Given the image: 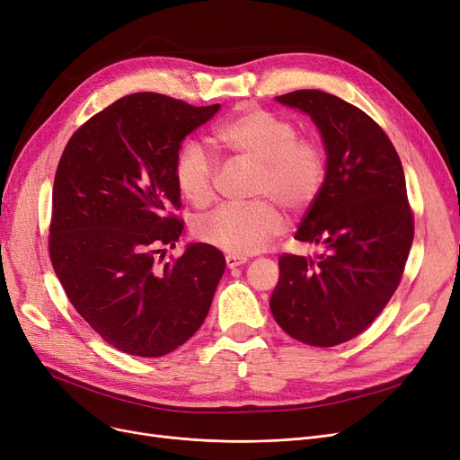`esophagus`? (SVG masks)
Listing matches in <instances>:
<instances>
[{
  "instance_id": "1",
  "label": "esophagus",
  "mask_w": 460,
  "mask_h": 460,
  "mask_svg": "<svg viewBox=\"0 0 460 460\" xmlns=\"http://www.w3.org/2000/svg\"><path fill=\"white\" fill-rule=\"evenodd\" d=\"M226 263H227V267L229 269H234V267H241V265H244L246 263V258H243V256H226Z\"/></svg>"
}]
</instances>
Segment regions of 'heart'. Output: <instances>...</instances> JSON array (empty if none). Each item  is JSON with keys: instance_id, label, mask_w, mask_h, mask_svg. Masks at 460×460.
Here are the masks:
<instances>
[{"instance_id": "b5f03b06", "label": "heart", "mask_w": 460, "mask_h": 460, "mask_svg": "<svg viewBox=\"0 0 460 460\" xmlns=\"http://www.w3.org/2000/svg\"><path fill=\"white\" fill-rule=\"evenodd\" d=\"M210 140L236 159L256 164L252 195L267 197L248 204H226L195 226L202 243L233 256H248L277 236L284 219L273 198L284 208L299 212L311 207L324 187L328 151L314 134H297L290 117L263 108H246L219 121ZM178 191L193 207L212 202L217 163L202 146L185 144L174 163Z\"/></svg>"}]
</instances>
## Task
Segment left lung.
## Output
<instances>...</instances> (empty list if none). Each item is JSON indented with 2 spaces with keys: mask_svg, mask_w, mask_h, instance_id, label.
<instances>
[{
  "mask_svg": "<svg viewBox=\"0 0 460 460\" xmlns=\"http://www.w3.org/2000/svg\"><path fill=\"white\" fill-rule=\"evenodd\" d=\"M311 115L328 151V174L296 239L318 258L282 253L270 296L277 324L311 347L360 335L396 292L413 243L403 168L385 130L339 96L305 89L277 96Z\"/></svg>",
  "mask_w": 460,
  "mask_h": 460,
  "instance_id": "left-lung-1",
  "label": "left lung"
}]
</instances>
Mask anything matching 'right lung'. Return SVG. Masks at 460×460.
I'll list each match as a JSON object with an SVG mask.
<instances>
[{"label": "right lung", "instance_id": "right-lung-1", "mask_svg": "<svg viewBox=\"0 0 460 460\" xmlns=\"http://www.w3.org/2000/svg\"><path fill=\"white\" fill-rule=\"evenodd\" d=\"M217 110L134 93L93 115L64 147L49 256L75 311L127 354L157 358L183 345L226 270L224 253L204 243L163 263L183 229L174 214L180 144Z\"/></svg>", "mask_w": 460, "mask_h": 460}]
</instances>
